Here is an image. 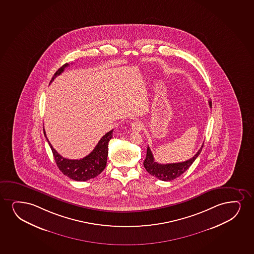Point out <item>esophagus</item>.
<instances>
[{
    "mask_svg": "<svg viewBox=\"0 0 254 254\" xmlns=\"http://www.w3.org/2000/svg\"><path fill=\"white\" fill-rule=\"evenodd\" d=\"M131 128L133 131H141L142 129V124L139 121H135L131 124Z\"/></svg>",
    "mask_w": 254,
    "mask_h": 254,
    "instance_id": "1",
    "label": "esophagus"
}]
</instances>
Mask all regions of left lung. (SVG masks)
<instances>
[{
    "label": "left lung",
    "mask_w": 254,
    "mask_h": 254,
    "mask_svg": "<svg viewBox=\"0 0 254 254\" xmlns=\"http://www.w3.org/2000/svg\"><path fill=\"white\" fill-rule=\"evenodd\" d=\"M209 107H211L212 102L210 100H209ZM202 147L203 144L197 153L189 160L183 162H179V163L169 164H159L155 162L151 150L149 147H148L146 159L143 161V166L145 169L148 171V174H151L152 176L155 177L162 181H170L180 177L181 174H183L191 166V164L194 162L202 151Z\"/></svg>",
    "instance_id": "8db88e82"
}]
</instances>
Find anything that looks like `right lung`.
Segmentation results:
<instances>
[{"label": "right lung", "mask_w": 254, "mask_h": 254, "mask_svg": "<svg viewBox=\"0 0 254 254\" xmlns=\"http://www.w3.org/2000/svg\"><path fill=\"white\" fill-rule=\"evenodd\" d=\"M68 65V64L63 65L55 73L51 82L53 81L58 75L61 74L64 71L65 67H67ZM113 129H112L111 131L107 132L106 135H103L102 138L100 139L93 151L86 157L80 160H69L61 156L55 150L51 142L49 141L45 129L44 134L50 147L52 148L55 161L58 165L59 170L66 176L70 178L71 180L75 181H87L101 174L106 167V161L108 156V142L113 137Z\"/></svg>", "instance_id": "1"}]
</instances>
